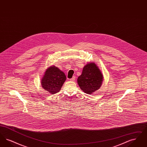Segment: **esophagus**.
I'll return each instance as SVG.
<instances>
[{
  "instance_id": "1",
  "label": "esophagus",
  "mask_w": 147,
  "mask_h": 147,
  "mask_svg": "<svg viewBox=\"0 0 147 147\" xmlns=\"http://www.w3.org/2000/svg\"><path fill=\"white\" fill-rule=\"evenodd\" d=\"M75 78H76V77H73L72 78H71L70 79V81H72V82H73V81H74L75 80Z\"/></svg>"
}]
</instances>
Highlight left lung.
I'll return each instance as SVG.
<instances>
[{"label": "left lung", "instance_id": "8db88e82", "mask_svg": "<svg viewBox=\"0 0 147 147\" xmlns=\"http://www.w3.org/2000/svg\"><path fill=\"white\" fill-rule=\"evenodd\" d=\"M103 78L98 65L91 62L84 66L82 74L78 78L77 82L82 91L88 94H92L101 86Z\"/></svg>", "mask_w": 147, "mask_h": 147}]
</instances>
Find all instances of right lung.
Segmentation results:
<instances>
[{
  "label": "right lung",
  "mask_w": 147,
  "mask_h": 147,
  "mask_svg": "<svg viewBox=\"0 0 147 147\" xmlns=\"http://www.w3.org/2000/svg\"><path fill=\"white\" fill-rule=\"evenodd\" d=\"M65 80L66 76L64 72L55 65H51L45 71L41 83L46 91L55 94L61 90Z\"/></svg>",
  "instance_id": "add662e5"
}]
</instances>
